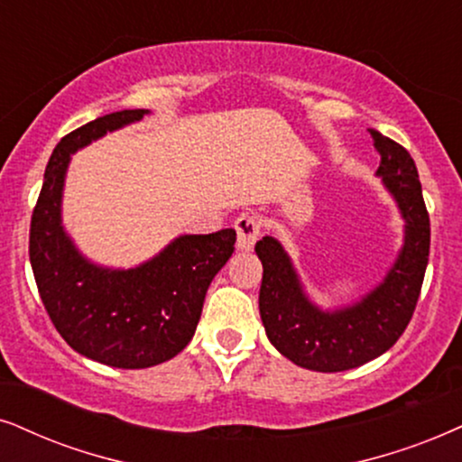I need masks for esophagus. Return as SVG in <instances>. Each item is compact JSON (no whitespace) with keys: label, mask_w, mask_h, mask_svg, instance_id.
Here are the masks:
<instances>
[{"label":"esophagus","mask_w":462,"mask_h":462,"mask_svg":"<svg viewBox=\"0 0 462 462\" xmlns=\"http://www.w3.org/2000/svg\"><path fill=\"white\" fill-rule=\"evenodd\" d=\"M236 227V249L249 251L260 236V217L254 213H243L235 221Z\"/></svg>","instance_id":"1"}]
</instances>
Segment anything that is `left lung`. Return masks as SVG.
<instances>
[{"label":"left lung","mask_w":462,"mask_h":462,"mask_svg":"<svg viewBox=\"0 0 462 462\" xmlns=\"http://www.w3.org/2000/svg\"><path fill=\"white\" fill-rule=\"evenodd\" d=\"M379 153L375 177L402 219V245L383 279L349 305L324 309L307 294L282 241L255 243L262 262L260 318L268 341L309 371L337 373L365 365L399 341L410 324L429 264L430 224L416 163L399 143L369 130Z\"/></svg>","instance_id":"8db88e82"}]
</instances>
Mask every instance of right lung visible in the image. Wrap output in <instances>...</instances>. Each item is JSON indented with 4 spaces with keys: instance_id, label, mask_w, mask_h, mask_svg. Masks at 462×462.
<instances>
[{
    "instance_id": "1",
    "label": "right lung",
    "mask_w": 462,
    "mask_h": 462,
    "mask_svg": "<svg viewBox=\"0 0 462 462\" xmlns=\"http://www.w3.org/2000/svg\"><path fill=\"white\" fill-rule=\"evenodd\" d=\"M149 110H119L63 136L44 171L29 230L40 299L74 352L116 369H147L183 352L194 337L208 285L235 251L232 227L180 235L132 268L91 262L63 227L68 166L79 149L136 124Z\"/></svg>"
}]
</instances>
